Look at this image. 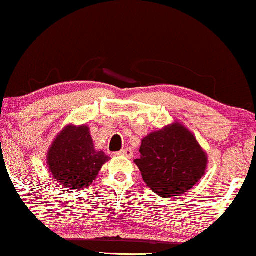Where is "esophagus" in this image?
<instances>
[{"label":"esophagus","instance_id":"1","mask_svg":"<svg viewBox=\"0 0 256 256\" xmlns=\"http://www.w3.org/2000/svg\"><path fill=\"white\" fill-rule=\"evenodd\" d=\"M119 156H125V158H134V152H132V149L130 148H125V149H122L120 152H118Z\"/></svg>","mask_w":256,"mask_h":256}]
</instances>
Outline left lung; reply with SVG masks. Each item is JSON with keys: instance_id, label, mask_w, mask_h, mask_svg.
<instances>
[{"instance_id": "8db88e82", "label": "left lung", "mask_w": 256, "mask_h": 256, "mask_svg": "<svg viewBox=\"0 0 256 256\" xmlns=\"http://www.w3.org/2000/svg\"><path fill=\"white\" fill-rule=\"evenodd\" d=\"M134 160L149 188L162 198L184 194L204 176L208 154L178 122L148 134Z\"/></svg>"}]
</instances>
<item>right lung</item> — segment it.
Here are the masks:
<instances>
[{"label":"right lung","instance_id":"add662e5","mask_svg":"<svg viewBox=\"0 0 256 256\" xmlns=\"http://www.w3.org/2000/svg\"><path fill=\"white\" fill-rule=\"evenodd\" d=\"M108 160L102 150L94 148L87 125H66L46 155L52 178L72 190L87 188Z\"/></svg>","mask_w":256,"mask_h":256}]
</instances>
